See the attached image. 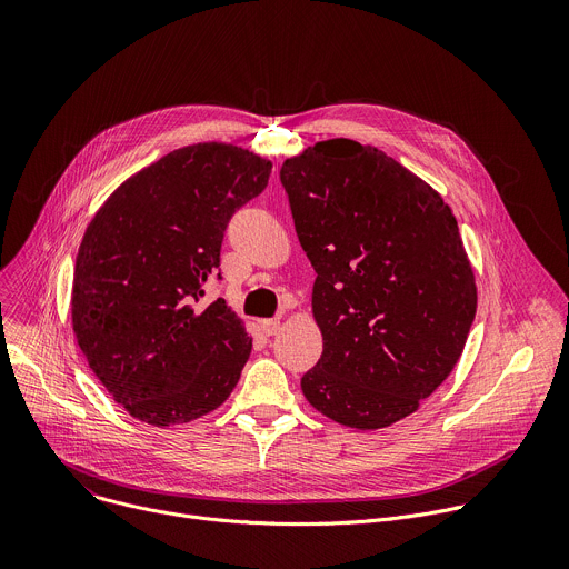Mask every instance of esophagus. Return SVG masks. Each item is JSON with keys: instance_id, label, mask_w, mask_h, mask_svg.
<instances>
[{"instance_id": "1", "label": "esophagus", "mask_w": 569, "mask_h": 569, "mask_svg": "<svg viewBox=\"0 0 569 569\" xmlns=\"http://www.w3.org/2000/svg\"><path fill=\"white\" fill-rule=\"evenodd\" d=\"M260 328L267 337H273V335L280 332V321L278 319H264V321H260Z\"/></svg>"}]
</instances>
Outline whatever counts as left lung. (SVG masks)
<instances>
[{
    "label": "left lung",
    "mask_w": 569,
    "mask_h": 569,
    "mask_svg": "<svg viewBox=\"0 0 569 569\" xmlns=\"http://www.w3.org/2000/svg\"><path fill=\"white\" fill-rule=\"evenodd\" d=\"M280 180L317 271L311 311L323 335L300 389L339 425L389 427L443 385L475 321L457 219L416 173L346 138L284 160Z\"/></svg>",
    "instance_id": "left-lung-1"
}]
</instances>
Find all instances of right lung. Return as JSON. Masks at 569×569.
Returning a JSON list of instances; mask_svg holds the SVG:
<instances>
[{"mask_svg": "<svg viewBox=\"0 0 569 569\" xmlns=\"http://www.w3.org/2000/svg\"><path fill=\"white\" fill-rule=\"evenodd\" d=\"M271 162L241 147H182L121 182L79 246L72 328L99 382L133 418L197 420L232 393L252 339L219 273L232 214L264 192Z\"/></svg>", "mask_w": 569, "mask_h": 569, "instance_id": "right-lung-1", "label": "right lung"}]
</instances>
